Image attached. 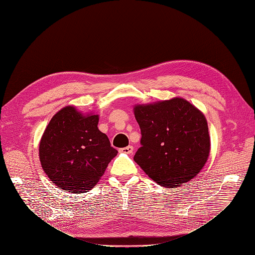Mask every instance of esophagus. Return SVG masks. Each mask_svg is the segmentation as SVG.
Returning <instances> with one entry per match:
<instances>
[{
	"mask_svg": "<svg viewBox=\"0 0 255 255\" xmlns=\"http://www.w3.org/2000/svg\"><path fill=\"white\" fill-rule=\"evenodd\" d=\"M133 151H134V148L132 145H128V146H126V148L120 149V152L126 153V154H132Z\"/></svg>",
	"mask_w": 255,
	"mask_h": 255,
	"instance_id": "esophagus-1",
	"label": "esophagus"
}]
</instances>
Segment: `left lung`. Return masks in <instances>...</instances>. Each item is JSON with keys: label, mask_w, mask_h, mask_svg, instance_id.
Masks as SVG:
<instances>
[{"label": "left lung", "mask_w": 255, "mask_h": 255, "mask_svg": "<svg viewBox=\"0 0 255 255\" xmlns=\"http://www.w3.org/2000/svg\"><path fill=\"white\" fill-rule=\"evenodd\" d=\"M141 130V146L134 160L160 186L175 188L199 174L211 151L204 114L187 100L134 106Z\"/></svg>", "instance_id": "obj_1"}]
</instances>
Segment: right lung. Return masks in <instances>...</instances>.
Instances as JSON below:
<instances>
[{"label": "right lung", "mask_w": 255, "mask_h": 255, "mask_svg": "<svg viewBox=\"0 0 255 255\" xmlns=\"http://www.w3.org/2000/svg\"><path fill=\"white\" fill-rule=\"evenodd\" d=\"M98 123L99 115L68 105L45 128L39 142L40 164L60 190L83 194L92 189L117 155Z\"/></svg>", "instance_id": "1"}]
</instances>
